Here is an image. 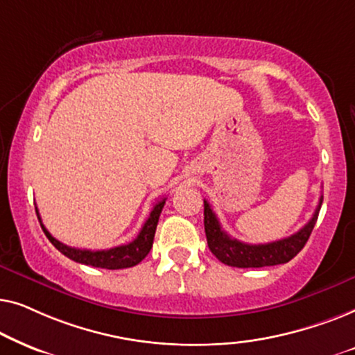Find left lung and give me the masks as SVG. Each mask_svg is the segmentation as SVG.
Listing matches in <instances>:
<instances>
[{
  "instance_id": "obj_1",
  "label": "left lung",
  "mask_w": 355,
  "mask_h": 355,
  "mask_svg": "<svg viewBox=\"0 0 355 355\" xmlns=\"http://www.w3.org/2000/svg\"><path fill=\"white\" fill-rule=\"evenodd\" d=\"M322 202L323 197H320L318 207L312 220L295 234L268 242V244H245V242L232 239L227 232L221 230L220 221L213 213L210 203L203 200V225H205L208 249L223 263L236 266V268H261V266L288 263L307 244L315 223H317Z\"/></svg>"
}]
</instances>
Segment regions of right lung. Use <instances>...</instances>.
<instances>
[{
  "label": "right lung",
  "instance_id": "add662e5",
  "mask_svg": "<svg viewBox=\"0 0 355 355\" xmlns=\"http://www.w3.org/2000/svg\"><path fill=\"white\" fill-rule=\"evenodd\" d=\"M164 202H166V197L159 198V200L155 203L152 211H150L148 220L144 223L139 236L135 237L132 242H129V244H124V245L113 247V249H108V250L74 249V247L62 244V242L56 241L55 237L48 232L46 227L42 225V218H40V215H38V208H35V211H37L38 221H40L42 230H43V232H45V236L50 239L51 244L55 245L62 255L67 257V259L74 260V261H77V263L95 266V268L121 270V268H130V266L140 263V261H142L145 257L148 255V252L153 245L155 231H157L158 218L164 207Z\"/></svg>",
  "mask_w": 355,
  "mask_h": 355
}]
</instances>
